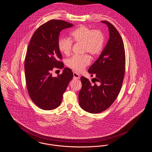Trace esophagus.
I'll return each instance as SVG.
<instances>
[{
  "label": "esophagus",
  "instance_id": "obj_1",
  "mask_svg": "<svg viewBox=\"0 0 152 152\" xmlns=\"http://www.w3.org/2000/svg\"><path fill=\"white\" fill-rule=\"evenodd\" d=\"M80 77V75L78 73H77L76 72H73V79H79Z\"/></svg>",
  "mask_w": 152,
  "mask_h": 152
}]
</instances>
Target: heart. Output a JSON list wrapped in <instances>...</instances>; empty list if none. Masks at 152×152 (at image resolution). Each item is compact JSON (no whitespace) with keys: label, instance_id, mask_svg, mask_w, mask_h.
<instances>
[{"label":"heart","instance_id":"heart-1","mask_svg":"<svg viewBox=\"0 0 152 152\" xmlns=\"http://www.w3.org/2000/svg\"><path fill=\"white\" fill-rule=\"evenodd\" d=\"M72 41L83 43L84 53L95 56L101 53L104 44V35L99 30H93L85 25H80L70 33ZM68 38H60L58 42L59 51L65 56L70 54L72 42ZM90 63L88 56H75L67 61V66L77 72H81Z\"/></svg>","mask_w":152,"mask_h":152}]
</instances>
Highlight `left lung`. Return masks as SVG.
<instances>
[{
    "instance_id": "left-lung-1",
    "label": "left lung",
    "mask_w": 152,
    "mask_h": 152,
    "mask_svg": "<svg viewBox=\"0 0 152 152\" xmlns=\"http://www.w3.org/2000/svg\"><path fill=\"white\" fill-rule=\"evenodd\" d=\"M109 29V39L99 58L88 69L95 82L81 77L82 87L79 94V105L91 113H99L114 102L120 91L125 73L126 56L122 38L116 28L110 23L102 21Z\"/></svg>"
}]
</instances>
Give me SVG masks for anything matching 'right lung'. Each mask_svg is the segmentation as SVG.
I'll list each match as a JSON object with an SVG mask.
<instances>
[{
	"label": "right lung",
	"mask_w": 152,
	"mask_h": 152,
	"mask_svg": "<svg viewBox=\"0 0 152 152\" xmlns=\"http://www.w3.org/2000/svg\"><path fill=\"white\" fill-rule=\"evenodd\" d=\"M73 24L64 21L52 20L39 26L32 36L25 59V74L29 96L39 107L52 110L61 104L73 74L65 68L62 74L52 76L54 67L62 69L64 64L59 51L58 42L60 32Z\"/></svg>",
	"instance_id": "obj_1"
}]
</instances>
